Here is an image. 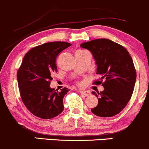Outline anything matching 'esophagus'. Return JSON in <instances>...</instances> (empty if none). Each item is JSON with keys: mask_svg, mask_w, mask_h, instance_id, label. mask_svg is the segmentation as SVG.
Masks as SVG:
<instances>
[{"mask_svg": "<svg viewBox=\"0 0 149 149\" xmlns=\"http://www.w3.org/2000/svg\"><path fill=\"white\" fill-rule=\"evenodd\" d=\"M80 93H81V94H83V95H86V96H88V95H91V93L89 92V91H80Z\"/></svg>", "mask_w": 149, "mask_h": 149, "instance_id": "esophagus-1", "label": "esophagus"}]
</instances>
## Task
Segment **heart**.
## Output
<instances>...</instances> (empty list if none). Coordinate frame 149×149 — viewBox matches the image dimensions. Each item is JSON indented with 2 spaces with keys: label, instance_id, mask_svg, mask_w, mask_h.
I'll return each mask as SVG.
<instances>
[{
  "label": "heart",
  "instance_id": "heart-1",
  "mask_svg": "<svg viewBox=\"0 0 149 149\" xmlns=\"http://www.w3.org/2000/svg\"><path fill=\"white\" fill-rule=\"evenodd\" d=\"M85 52V51H83V50H78L76 52Z\"/></svg>",
  "mask_w": 149,
  "mask_h": 149
}]
</instances>
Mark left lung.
<instances>
[{"mask_svg":"<svg viewBox=\"0 0 149 149\" xmlns=\"http://www.w3.org/2000/svg\"><path fill=\"white\" fill-rule=\"evenodd\" d=\"M81 47L91 51L96 61V73L101 78L93 84L104 87L102 92H92L97 96L98 104L91 112L99 117H113L125 108L132 97L136 79L133 60L123 46L107 39L90 41Z\"/></svg>","mask_w":149,"mask_h":149,"instance_id":"8db88e82","label":"left lung"}]
</instances>
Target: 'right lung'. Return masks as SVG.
Here are the masks:
<instances>
[{
    "label": "right lung",
    "mask_w": 149,
    "mask_h": 149,
    "mask_svg": "<svg viewBox=\"0 0 149 149\" xmlns=\"http://www.w3.org/2000/svg\"><path fill=\"white\" fill-rule=\"evenodd\" d=\"M71 45L66 42H48L24 55L17 72L19 94L27 109L36 117L52 119L63 110V99L68 89L58 91L50 88V83L57 71V56Z\"/></svg>",
    "instance_id": "right-lung-1"
}]
</instances>
